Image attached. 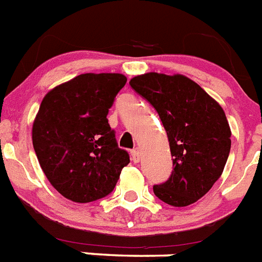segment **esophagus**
I'll list each match as a JSON object with an SVG mask.
<instances>
[{
	"label": "esophagus",
	"instance_id": "34e87169",
	"mask_svg": "<svg viewBox=\"0 0 262 262\" xmlns=\"http://www.w3.org/2000/svg\"><path fill=\"white\" fill-rule=\"evenodd\" d=\"M130 155H132V161L133 162H140V158H141V151H140V149H133V150L130 151Z\"/></svg>",
	"mask_w": 262,
	"mask_h": 262
}]
</instances>
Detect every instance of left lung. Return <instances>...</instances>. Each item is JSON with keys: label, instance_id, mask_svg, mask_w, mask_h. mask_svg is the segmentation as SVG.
Instances as JSON below:
<instances>
[{"label": "left lung", "instance_id": "1", "mask_svg": "<svg viewBox=\"0 0 262 262\" xmlns=\"http://www.w3.org/2000/svg\"><path fill=\"white\" fill-rule=\"evenodd\" d=\"M129 85L155 107L168 135L172 174L153 192L172 206L194 204L221 177L229 157L232 133L223 107L181 74L151 72Z\"/></svg>", "mask_w": 262, "mask_h": 262}]
</instances>
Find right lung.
Instances as JSON below:
<instances>
[{
	"label": "right lung",
	"mask_w": 262,
	"mask_h": 262,
	"mask_svg": "<svg viewBox=\"0 0 262 262\" xmlns=\"http://www.w3.org/2000/svg\"><path fill=\"white\" fill-rule=\"evenodd\" d=\"M125 83L124 74L85 73L43 97L33 122V148L46 179L65 199H102L130 162L106 118Z\"/></svg>",
	"instance_id": "1"
}]
</instances>
